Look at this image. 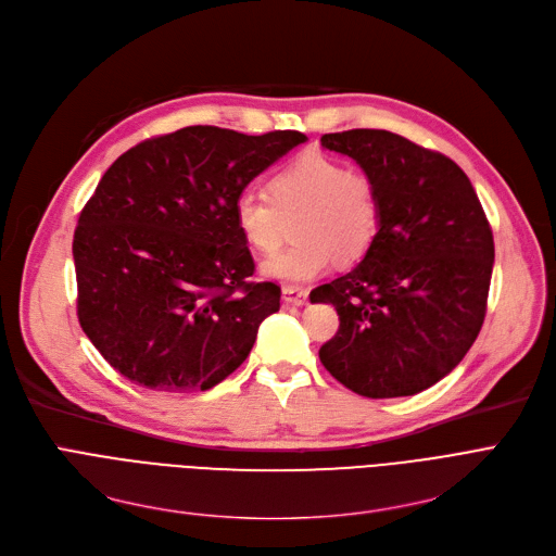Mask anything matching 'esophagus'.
Masks as SVG:
<instances>
[{
  "label": "esophagus",
  "mask_w": 556,
  "mask_h": 556,
  "mask_svg": "<svg viewBox=\"0 0 556 556\" xmlns=\"http://www.w3.org/2000/svg\"><path fill=\"white\" fill-rule=\"evenodd\" d=\"M306 298H308V293L300 286H283V290H281V300L288 306H304Z\"/></svg>",
  "instance_id": "34e87169"
}]
</instances>
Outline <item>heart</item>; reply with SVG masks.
<instances>
[{"instance_id":"b5f03b06","label":"heart","mask_w":556,"mask_h":556,"mask_svg":"<svg viewBox=\"0 0 556 556\" xmlns=\"http://www.w3.org/2000/svg\"><path fill=\"white\" fill-rule=\"evenodd\" d=\"M381 195L371 175L340 160L306 151L268 180V195L245 189L233 200V223L258 254L275 252L293 220L295 245L263 261V277L304 283L325 275L333 261L356 263L381 229Z\"/></svg>"}]
</instances>
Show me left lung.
Listing matches in <instances>:
<instances>
[{
    "instance_id": "1",
    "label": "left lung",
    "mask_w": 556,
    "mask_h": 556,
    "mask_svg": "<svg viewBox=\"0 0 556 556\" xmlns=\"http://www.w3.org/2000/svg\"><path fill=\"white\" fill-rule=\"evenodd\" d=\"M381 195V229L358 266L317 286L338 333L319 349L329 374L367 399L413 396L451 374L476 342L493 270V233L466 173L390 130L325 135Z\"/></svg>"
}]
</instances>
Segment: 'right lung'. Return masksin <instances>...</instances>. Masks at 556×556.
Instances as JSON below:
<instances>
[{
	"instance_id": "obj_1",
	"label": "right lung",
	"mask_w": 556,
	"mask_h": 556,
	"mask_svg": "<svg viewBox=\"0 0 556 556\" xmlns=\"http://www.w3.org/2000/svg\"><path fill=\"white\" fill-rule=\"evenodd\" d=\"M306 135L189 126L116 160L74 231L78 323L128 381L210 390L250 354L281 288L254 261L233 200Z\"/></svg>"
}]
</instances>
